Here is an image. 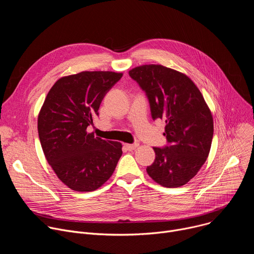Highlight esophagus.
I'll return each instance as SVG.
<instances>
[{
  "instance_id": "34e87169",
  "label": "esophagus",
  "mask_w": 254,
  "mask_h": 254,
  "mask_svg": "<svg viewBox=\"0 0 254 254\" xmlns=\"http://www.w3.org/2000/svg\"><path fill=\"white\" fill-rule=\"evenodd\" d=\"M138 147V143H125V148L127 151H133Z\"/></svg>"
}]
</instances>
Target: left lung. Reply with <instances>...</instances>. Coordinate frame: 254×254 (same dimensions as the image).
Masks as SVG:
<instances>
[{"label": "left lung", "mask_w": 254, "mask_h": 254, "mask_svg": "<svg viewBox=\"0 0 254 254\" xmlns=\"http://www.w3.org/2000/svg\"><path fill=\"white\" fill-rule=\"evenodd\" d=\"M128 74L146 92L153 120L166 122L168 144L153 148L149 176L168 188L187 184L206 162L213 138V118L202 93L187 75L163 65H141Z\"/></svg>", "instance_id": "left-lung-1"}]
</instances>
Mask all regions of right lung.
Masks as SVG:
<instances>
[{"instance_id": "right-lung-1", "label": "right lung", "mask_w": 254, "mask_h": 254, "mask_svg": "<svg viewBox=\"0 0 254 254\" xmlns=\"http://www.w3.org/2000/svg\"><path fill=\"white\" fill-rule=\"evenodd\" d=\"M123 73L83 71L58 79L38 116V133L45 158L70 189L90 192L110 179L123 155L122 143L88 132L110 89Z\"/></svg>"}]
</instances>
